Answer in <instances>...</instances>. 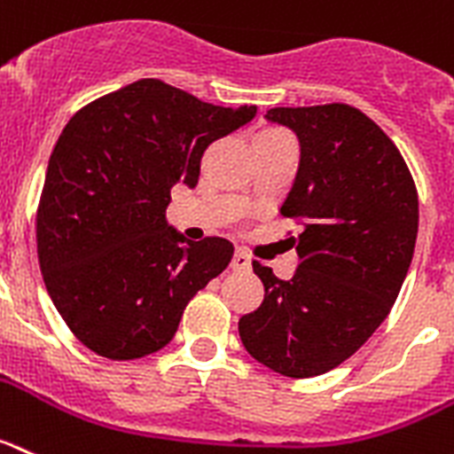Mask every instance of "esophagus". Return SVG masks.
Wrapping results in <instances>:
<instances>
[{
  "mask_svg": "<svg viewBox=\"0 0 454 454\" xmlns=\"http://www.w3.org/2000/svg\"><path fill=\"white\" fill-rule=\"evenodd\" d=\"M250 257H247V253H243V250H236L234 253V259H231V269L234 270H247L250 269Z\"/></svg>",
  "mask_w": 454,
  "mask_h": 454,
  "instance_id": "34e87169",
  "label": "esophagus"
}]
</instances>
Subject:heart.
Masks as SVG:
<instances>
[{
    "mask_svg": "<svg viewBox=\"0 0 454 454\" xmlns=\"http://www.w3.org/2000/svg\"><path fill=\"white\" fill-rule=\"evenodd\" d=\"M285 135H289L286 130H282V128H262L254 137H285Z\"/></svg>",
    "mask_w": 454,
    "mask_h": 454,
    "instance_id": "b5f03b06",
    "label": "heart"
}]
</instances>
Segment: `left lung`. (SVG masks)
Returning <instances> with one entry per match:
<instances>
[{
	"mask_svg": "<svg viewBox=\"0 0 454 454\" xmlns=\"http://www.w3.org/2000/svg\"><path fill=\"white\" fill-rule=\"evenodd\" d=\"M266 119L301 142L280 213L303 231L292 280L253 262L264 301L239 335L262 365L308 379L354 356L388 317L416 247L418 190L400 149L358 107H273Z\"/></svg>",
	"mask_w": 454,
	"mask_h": 454,
	"instance_id": "obj_1",
	"label": "left lung"
}]
</instances>
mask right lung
<instances>
[{
	"instance_id": "right-lung-1",
	"label": "right lung",
	"mask_w": 454,
	"mask_h": 454,
	"mask_svg": "<svg viewBox=\"0 0 454 454\" xmlns=\"http://www.w3.org/2000/svg\"><path fill=\"white\" fill-rule=\"evenodd\" d=\"M254 114V106H211L149 77L66 123L38 201V264L57 312L94 354L160 351L190 298L227 269V239L185 241L165 208L174 185L195 188L213 139Z\"/></svg>"
}]
</instances>
